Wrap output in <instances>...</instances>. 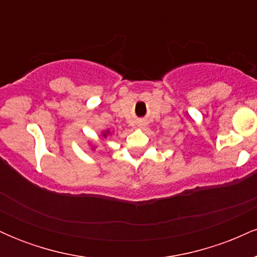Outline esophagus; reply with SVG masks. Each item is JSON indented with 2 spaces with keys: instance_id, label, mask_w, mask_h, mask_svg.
<instances>
[{
  "instance_id": "esophagus-1",
  "label": "esophagus",
  "mask_w": 257,
  "mask_h": 257,
  "mask_svg": "<svg viewBox=\"0 0 257 257\" xmlns=\"http://www.w3.org/2000/svg\"><path fill=\"white\" fill-rule=\"evenodd\" d=\"M145 123H144V122H139L138 123V126H139V128H145Z\"/></svg>"
}]
</instances>
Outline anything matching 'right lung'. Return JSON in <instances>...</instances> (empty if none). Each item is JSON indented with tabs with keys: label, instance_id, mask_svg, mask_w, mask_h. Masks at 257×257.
I'll list each match as a JSON object with an SVG mask.
<instances>
[{
	"label": "right lung",
	"instance_id": "obj_1",
	"mask_svg": "<svg viewBox=\"0 0 257 257\" xmlns=\"http://www.w3.org/2000/svg\"><path fill=\"white\" fill-rule=\"evenodd\" d=\"M112 133H113V132H111L110 129H105V131L101 132V137L105 138V139H107L108 135H112ZM88 145H89V149H90L93 152L95 151V150L99 147V145L95 143V141H89V140H88Z\"/></svg>",
	"mask_w": 257,
	"mask_h": 257
}]
</instances>
